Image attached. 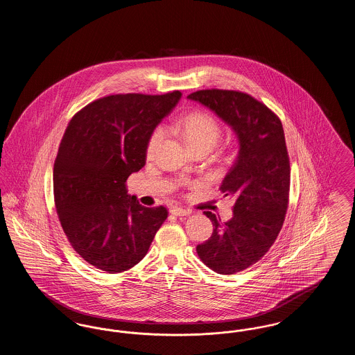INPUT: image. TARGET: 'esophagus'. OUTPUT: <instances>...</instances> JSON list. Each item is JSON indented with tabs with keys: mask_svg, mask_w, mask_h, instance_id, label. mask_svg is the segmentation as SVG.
I'll use <instances>...</instances> for the list:
<instances>
[{
	"mask_svg": "<svg viewBox=\"0 0 355 355\" xmlns=\"http://www.w3.org/2000/svg\"><path fill=\"white\" fill-rule=\"evenodd\" d=\"M170 213L173 216H189L191 214V210L190 209H184V207H180V206H173L170 209Z\"/></svg>",
	"mask_w": 355,
	"mask_h": 355,
	"instance_id": "34e87169",
	"label": "esophagus"
}]
</instances>
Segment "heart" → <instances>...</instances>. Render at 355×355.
Here are the masks:
<instances>
[{"label": "heart", "mask_w": 355, "mask_h": 355, "mask_svg": "<svg viewBox=\"0 0 355 355\" xmlns=\"http://www.w3.org/2000/svg\"><path fill=\"white\" fill-rule=\"evenodd\" d=\"M166 128L181 135L190 149H196L200 146L211 149L220 135V123L217 122V119L202 110L187 112L181 117L170 121ZM162 138L164 130L158 126L148 138L146 153L153 154Z\"/></svg>", "instance_id": "obj_1"}]
</instances>
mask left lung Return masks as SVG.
Returning <instances> with one entry per match:
<instances>
[{"instance_id":"left-lung-1","label":"left lung","mask_w":355,"mask_h":355,"mask_svg":"<svg viewBox=\"0 0 355 355\" xmlns=\"http://www.w3.org/2000/svg\"><path fill=\"white\" fill-rule=\"evenodd\" d=\"M229 123L239 141L234 165L220 190L233 196V217L222 222L203 211L214 229L197 246L203 263L218 274L250 268L269 252L286 217L290 161L279 117L265 103L236 90L205 89L187 96Z\"/></svg>"}]
</instances>
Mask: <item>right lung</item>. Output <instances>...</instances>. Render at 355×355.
Listing matches in <instances>:
<instances>
[{"mask_svg": "<svg viewBox=\"0 0 355 355\" xmlns=\"http://www.w3.org/2000/svg\"><path fill=\"white\" fill-rule=\"evenodd\" d=\"M181 96H106L69 122L54 161V202L71 248L100 270L132 269L168 218L165 206L130 197L126 180L144 168L149 135Z\"/></svg>", "mask_w": 355, "mask_h": 355, "instance_id": "right-lung-1", "label": "right lung"}]
</instances>
